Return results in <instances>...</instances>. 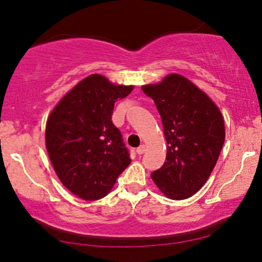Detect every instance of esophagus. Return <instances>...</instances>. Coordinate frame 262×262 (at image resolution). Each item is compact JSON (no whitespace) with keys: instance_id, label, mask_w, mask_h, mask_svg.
Returning a JSON list of instances; mask_svg holds the SVG:
<instances>
[{"instance_id":"34e87169","label":"esophagus","mask_w":262,"mask_h":262,"mask_svg":"<svg viewBox=\"0 0 262 262\" xmlns=\"http://www.w3.org/2000/svg\"><path fill=\"white\" fill-rule=\"evenodd\" d=\"M136 151H137L138 155H142V154H144L145 152V145L144 144L139 145L138 148H137V150H136Z\"/></svg>"}]
</instances>
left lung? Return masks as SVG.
<instances>
[{
  "label": "left lung",
  "mask_w": 262,
  "mask_h": 262,
  "mask_svg": "<svg viewBox=\"0 0 262 262\" xmlns=\"http://www.w3.org/2000/svg\"><path fill=\"white\" fill-rule=\"evenodd\" d=\"M162 119L166 162L151 179L167 198L187 199L210 178L225 139L224 119L210 96L179 74L142 85Z\"/></svg>",
  "instance_id": "left-lung-1"
}]
</instances>
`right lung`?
<instances>
[{"instance_id":"1","label":"right lung","mask_w":262,"mask_h":262,"mask_svg":"<svg viewBox=\"0 0 262 262\" xmlns=\"http://www.w3.org/2000/svg\"><path fill=\"white\" fill-rule=\"evenodd\" d=\"M134 85L89 75L70 89L46 121L45 145L60 182L78 198L106 196L131 162L120 131L112 123L117 100Z\"/></svg>"}]
</instances>
